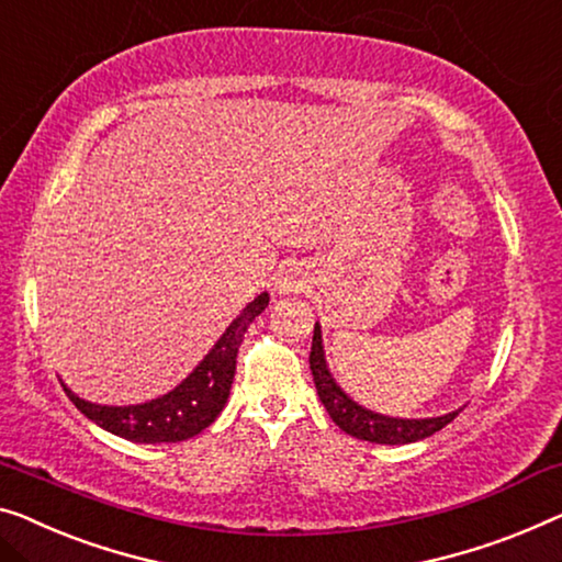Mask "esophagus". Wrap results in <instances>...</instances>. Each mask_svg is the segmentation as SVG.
Wrapping results in <instances>:
<instances>
[{
  "label": "esophagus",
  "instance_id": "esophagus-1",
  "mask_svg": "<svg viewBox=\"0 0 562 562\" xmlns=\"http://www.w3.org/2000/svg\"><path fill=\"white\" fill-rule=\"evenodd\" d=\"M278 288H280V292H292V288H295V284H292L290 280H280Z\"/></svg>",
  "mask_w": 562,
  "mask_h": 562
}]
</instances>
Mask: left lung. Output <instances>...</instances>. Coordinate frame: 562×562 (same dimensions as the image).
<instances>
[{
	"mask_svg": "<svg viewBox=\"0 0 562 562\" xmlns=\"http://www.w3.org/2000/svg\"><path fill=\"white\" fill-rule=\"evenodd\" d=\"M310 371H313L317 396H321L323 406L328 408L333 422L356 439L373 441V443H412L441 431L443 426L454 422L459 414V412H451L434 418H393V416H381L375 412H368L363 406H358L356 401L350 398L338 383H335V379L328 371V363H325V353H323L321 325L317 323L313 333V348H310Z\"/></svg>",
	"mask_w": 562,
	"mask_h": 562,
	"instance_id": "1",
	"label": "left lung"
}]
</instances>
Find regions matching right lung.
Wrapping results in <instances>:
<instances>
[{
    "label": "right lung",
    "instance_id": "right-lung-1",
    "mask_svg": "<svg viewBox=\"0 0 562 562\" xmlns=\"http://www.w3.org/2000/svg\"><path fill=\"white\" fill-rule=\"evenodd\" d=\"M267 303H270L267 292L257 295L234 317L229 328L216 340V346L204 356V361L161 398L136 406H98L86 398H78L67 386L63 389L90 422L103 426L115 437L138 443L183 441L196 437L222 414L224 404H227L234 371H237L239 346L245 340L249 323L262 313Z\"/></svg>",
    "mask_w": 562,
    "mask_h": 562
}]
</instances>
